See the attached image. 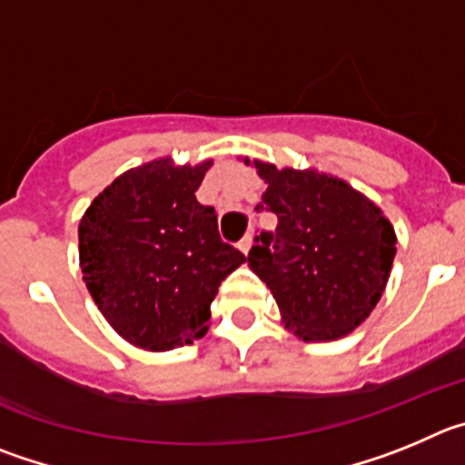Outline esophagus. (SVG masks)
<instances>
[{"label":"esophagus","mask_w":465,"mask_h":465,"mask_svg":"<svg viewBox=\"0 0 465 465\" xmlns=\"http://www.w3.org/2000/svg\"><path fill=\"white\" fill-rule=\"evenodd\" d=\"M238 248H241L242 252L248 254L250 248H252V233H245V236L241 238V242H238Z\"/></svg>","instance_id":"1"}]
</instances>
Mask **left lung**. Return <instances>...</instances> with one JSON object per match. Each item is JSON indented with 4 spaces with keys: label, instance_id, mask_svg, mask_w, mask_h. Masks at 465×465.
<instances>
[{
    "label": "left lung",
    "instance_id": "1",
    "mask_svg": "<svg viewBox=\"0 0 465 465\" xmlns=\"http://www.w3.org/2000/svg\"><path fill=\"white\" fill-rule=\"evenodd\" d=\"M254 166L269 183L257 211L275 213L278 227L254 236L250 269L303 341L345 336L382 296L396 254L394 229L375 203L338 178Z\"/></svg>",
    "mask_w": 465,
    "mask_h": 465
}]
</instances>
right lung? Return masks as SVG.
<instances>
[{
    "label": "right lung",
    "instance_id": "right-lung-1",
    "mask_svg": "<svg viewBox=\"0 0 465 465\" xmlns=\"http://www.w3.org/2000/svg\"><path fill=\"white\" fill-rule=\"evenodd\" d=\"M208 166L157 160L132 169L92 202L78 227L92 299L124 341L173 350L206 333L217 287L245 254L196 202Z\"/></svg>",
    "mask_w": 465,
    "mask_h": 465
}]
</instances>
